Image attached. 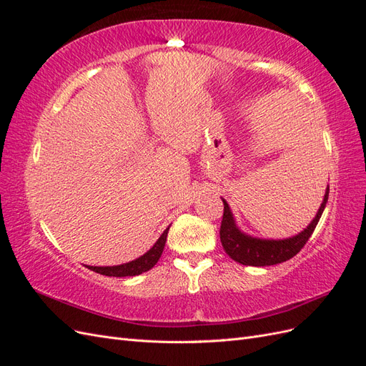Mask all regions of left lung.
<instances>
[{
  "mask_svg": "<svg viewBox=\"0 0 366 366\" xmlns=\"http://www.w3.org/2000/svg\"><path fill=\"white\" fill-rule=\"evenodd\" d=\"M328 192L330 187H327L324 202L320 204L317 214L312 223H310V226L304 229L299 235L287 239H259L242 234L235 224V219L232 217L229 204L226 203V200H223L224 212L219 227V239L221 244H223V249L234 261L242 265H254V267L274 265L293 258L296 253L301 252L305 242L315 232L328 202Z\"/></svg>",
  "mask_w": 366,
  "mask_h": 366,
  "instance_id": "1",
  "label": "left lung"
}]
</instances>
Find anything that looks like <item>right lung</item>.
<instances>
[{
    "label": "right lung",
    "instance_id": "add662e5",
    "mask_svg": "<svg viewBox=\"0 0 366 366\" xmlns=\"http://www.w3.org/2000/svg\"><path fill=\"white\" fill-rule=\"evenodd\" d=\"M168 230H169V227L163 232L156 244H154L145 254H143V257H140L134 261L127 262V264H120V265H113V267H93V265H86V267L96 273H101L105 276H117V278H124V276H136L143 272H148L149 269H152L154 265L157 264V261L162 257L166 237H168Z\"/></svg>",
    "mask_w": 366,
    "mask_h": 366
}]
</instances>
